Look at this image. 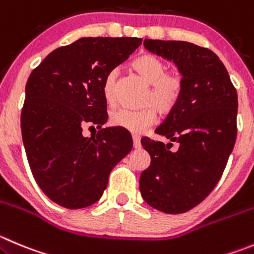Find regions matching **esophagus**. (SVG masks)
I'll return each instance as SVG.
<instances>
[{
  "label": "esophagus",
  "instance_id": "obj_1",
  "mask_svg": "<svg viewBox=\"0 0 254 254\" xmlns=\"http://www.w3.org/2000/svg\"><path fill=\"white\" fill-rule=\"evenodd\" d=\"M132 142H134L135 149H139L141 145H140V136L139 135H132Z\"/></svg>",
  "mask_w": 254,
  "mask_h": 254
}]
</instances>
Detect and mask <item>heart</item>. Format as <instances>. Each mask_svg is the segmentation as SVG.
<instances>
[{"label":"heart","instance_id":"1","mask_svg":"<svg viewBox=\"0 0 254 254\" xmlns=\"http://www.w3.org/2000/svg\"><path fill=\"white\" fill-rule=\"evenodd\" d=\"M130 65L150 84L144 100V104L147 107L139 110L127 108L118 109L112 114L110 122L114 127H122L132 134H140L156 122L157 112L167 115L177 107L184 90V79L180 73L167 70L166 63L154 54H141ZM117 69H112L105 75L103 94L108 104H114L117 100Z\"/></svg>","mask_w":254,"mask_h":254}]
</instances>
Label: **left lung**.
<instances>
[{"mask_svg": "<svg viewBox=\"0 0 254 254\" xmlns=\"http://www.w3.org/2000/svg\"><path fill=\"white\" fill-rule=\"evenodd\" d=\"M144 47L174 61L184 90L177 107L155 130L179 142L177 151H170L171 142L141 139L151 162L141 172L140 192L161 212L184 213L212 192L225 171L237 136V90L211 49L159 39H145Z\"/></svg>", "mask_w": 254, "mask_h": 254, "instance_id": "left-lung-1", "label": "left lung"}]
</instances>
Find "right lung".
Masks as SVG:
<instances>
[{
  "label": "right lung",
  "mask_w": 254,
  "mask_h": 254,
  "mask_svg": "<svg viewBox=\"0 0 254 254\" xmlns=\"http://www.w3.org/2000/svg\"><path fill=\"white\" fill-rule=\"evenodd\" d=\"M136 37H88L48 54L29 74L21 113L27 160L37 185L65 208L88 207L102 197L109 174L132 147L123 129L105 127L108 72L141 44ZM101 130L90 138L82 127Z\"/></svg>",
  "instance_id": "1"
}]
</instances>
